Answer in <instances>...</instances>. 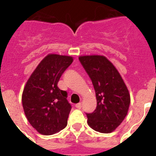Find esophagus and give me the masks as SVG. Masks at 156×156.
<instances>
[{"mask_svg": "<svg viewBox=\"0 0 156 156\" xmlns=\"http://www.w3.org/2000/svg\"><path fill=\"white\" fill-rule=\"evenodd\" d=\"M76 108H78V109H80L81 107H82V105H81V103H78V104L76 105Z\"/></svg>", "mask_w": 156, "mask_h": 156, "instance_id": "obj_1", "label": "esophagus"}]
</instances>
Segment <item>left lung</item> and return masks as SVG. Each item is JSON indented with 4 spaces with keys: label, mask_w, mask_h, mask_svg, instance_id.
Instances as JSON below:
<instances>
[{
    "label": "left lung",
    "mask_w": 156,
    "mask_h": 156,
    "mask_svg": "<svg viewBox=\"0 0 156 156\" xmlns=\"http://www.w3.org/2000/svg\"><path fill=\"white\" fill-rule=\"evenodd\" d=\"M79 60L91 80L97 99L94 111L86 113L88 125L100 133H111L127 114L130 103L127 87L115 66L104 56H80Z\"/></svg>",
    "instance_id": "8db88e82"
}]
</instances>
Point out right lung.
Returning <instances> with one entry per match:
<instances>
[{
    "label": "right lung",
    "instance_id": "1",
    "mask_svg": "<svg viewBox=\"0 0 156 156\" xmlns=\"http://www.w3.org/2000/svg\"><path fill=\"white\" fill-rule=\"evenodd\" d=\"M73 61L70 56L48 55L25 86L22 96L24 112L41 134H54L67 125L72 106L67 101L68 94L58 87V83Z\"/></svg>",
    "mask_w": 156,
    "mask_h": 156
}]
</instances>
